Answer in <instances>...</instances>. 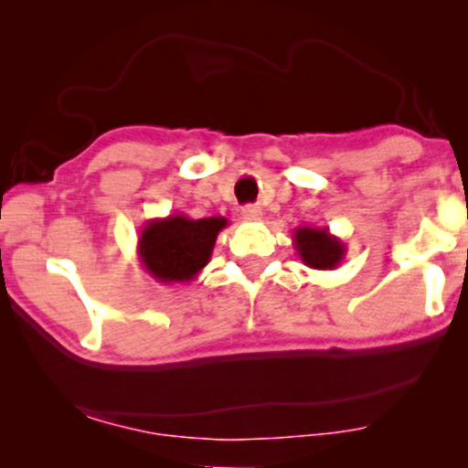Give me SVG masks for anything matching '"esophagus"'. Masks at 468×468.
Instances as JSON below:
<instances>
[{"label":"esophagus","instance_id":"1","mask_svg":"<svg viewBox=\"0 0 468 468\" xmlns=\"http://www.w3.org/2000/svg\"><path fill=\"white\" fill-rule=\"evenodd\" d=\"M242 219L245 221H260L261 219V208L255 207V204H249V207H245L240 210Z\"/></svg>","mask_w":468,"mask_h":468}]
</instances>
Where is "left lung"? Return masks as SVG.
Returning <instances> with one entry per match:
<instances>
[{"instance_id":"left-lung-1","label":"left lung","mask_w":468,"mask_h":468,"mask_svg":"<svg viewBox=\"0 0 468 468\" xmlns=\"http://www.w3.org/2000/svg\"><path fill=\"white\" fill-rule=\"evenodd\" d=\"M293 247L304 266L315 271H335L345 260V242L330 234L328 228L303 226L293 229Z\"/></svg>"}]
</instances>
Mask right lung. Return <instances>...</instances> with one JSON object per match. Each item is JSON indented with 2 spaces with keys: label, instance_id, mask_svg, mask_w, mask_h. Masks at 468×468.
Wrapping results in <instances>:
<instances>
[{
  "label": "right lung",
  "instance_id": "obj_1",
  "mask_svg": "<svg viewBox=\"0 0 468 468\" xmlns=\"http://www.w3.org/2000/svg\"><path fill=\"white\" fill-rule=\"evenodd\" d=\"M226 226V217L168 215L146 221L138 239L140 264L157 283H189L210 261L217 234Z\"/></svg>",
  "mask_w": 468,
  "mask_h": 468
}]
</instances>
